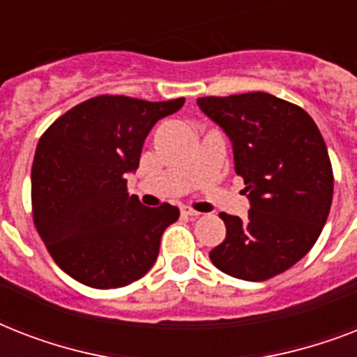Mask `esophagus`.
<instances>
[{
    "instance_id": "34e87169",
    "label": "esophagus",
    "mask_w": 357,
    "mask_h": 357,
    "mask_svg": "<svg viewBox=\"0 0 357 357\" xmlns=\"http://www.w3.org/2000/svg\"><path fill=\"white\" fill-rule=\"evenodd\" d=\"M181 215L183 217H190V218H196V217H200V213L195 211V209H190V207H181Z\"/></svg>"
}]
</instances>
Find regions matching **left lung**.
<instances>
[{
    "label": "left lung",
    "instance_id": "left-lung-1",
    "mask_svg": "<svg viewBox=\"0 0 357 357\" xmlns=\"http://www.w3.org/2000/svg\"><path fill=\"white\" fill-rule=\"evenodd\" d=\"M196 103L231 140L250 200L244 220L220 213L226 238L209 259L246 282L282 274L313 248L332 207V162L321 131L304 109L266 92Z\"/></svg>",
    "mask_w": 357,
    "mask_h": 357
}]
</instances>
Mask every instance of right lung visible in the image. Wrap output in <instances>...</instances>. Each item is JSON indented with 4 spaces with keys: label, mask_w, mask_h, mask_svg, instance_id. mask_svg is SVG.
Returning <instances> with one entry per match:
<instances>
[{
    "label": "right lung",
    "mask_w": 357,
    "mask_h": 357,
    "mask_svg": "<svg viewBox=\"0 0 357 357\" xmlns=\"http://www.w3.org/2000/svg\"><path fill=\"white\" fill-rule=\"evenodd\" d=\"M185 98L144 102L96 96L46 129L31 170L33 218L61 268L83 285L116 289L150 271L178 207L150 209L129 196L146 137Z\"/></svg>",
    "instance_id": "1"
}]
</instances>
